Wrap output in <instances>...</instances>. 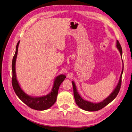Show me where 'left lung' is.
<instances>
[{
  "instance_id": "obj_1",
  "label": "left lung",
  "mask_w": 132,
  "mask_h": 132,
  "mask_svg": "<svg viewBox=\"0 0 132 132\" xmlns=\"http://www.w3.org/2000/svg\"><path fill=\"white\" fill-rule=\"evenodd\" d=\"M116 48L118 50L119 52L120 53V55L121 56V59L122 57V50L121 46L119 43V42L117 40H116ZM122 70L121 73V76L120 79H119L118 82L117 84L116 87L114 89V90L112 91V92L110 94L106 99H105L104 100H103L99 103H93V102H90L87 100H86L83 99L81 96L80 95L79 93L78 92V90L77 89V87L75 84V83L74 81H72V86H73V94L76 103L78 105L79 108L82 109L85 111H98V110L103 109L107 105H108L109 103H111V102L113 100L115 97L117 96V94H118V92L120 91V89L121 88V78H122V76L123 72V62L122 61Z\"/></svg>"
}]
</instances>
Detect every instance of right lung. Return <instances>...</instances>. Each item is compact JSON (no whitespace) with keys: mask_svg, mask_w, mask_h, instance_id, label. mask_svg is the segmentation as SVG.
<instances>
[{"mask_svg":"<svg viewBox=\"0 0 132 132\" xmlns=\"http://www.w3.org/2000/svg\"><path fill=\"white\" fill-rule=\"evenodd\" d=\"M19 43L20 41L17 44L15 54L12 62V84L14 90L19 99L30 108L39 111L47 110L52 107L56 102L59 87L66 78V75L60 74L56 77L54 80L52 90L47 95L41 96H33L27 94L20 86L16 73V61Z\"/></svg>","mask_w":132,"mask_h":132,"instance_id":"obj_1","label":"right lung"}]
</instances>
